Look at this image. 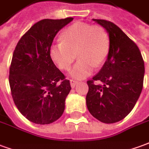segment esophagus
<instances>
[{"label":"esophagus","instance_id":"obj_1","mask_svg":"<svg viewBox=\"0 0 149 149\" xmlns=\"http://www.w3.org/2000/svg\"><path fill=\"white\" fill-rule=\"evenodd\" d=\"M77 84H78L77 81H75V80H71V81H70V84H71L72 88H74Z\"/></svg>","mask_w":149,"mask_h":149}]
</instances>
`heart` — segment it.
I'll use <instances>...</instances> for the list:
<instances>
[{
  "mask_svg": "<svg viewBox=\"0 0 149 149\" xmlns=\"http://www.w3.org/2000/svg\"><path fill=\"white\" fill-rule=\"evenodd\" d=\"M61 38V41L51 46V58L60 69L68 70L77 54L80 59L70 71V76L76 79L89 76L109 52V36L100 25L77 22L66 28Z\"/></svg>",
  "mask_w": 149,
  "mask_h": 149,
  "instance_id": "obj_1",
  "label": "heart"
}]
</instances>
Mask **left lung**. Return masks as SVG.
Instances as JSON below:
<instances>
[{"label":"left lung","instance_id":"obj_1","mask_svg":"<svg viewBox=\"0 0 149 149\" xmlns=\"http://www.w3.org/2000/svg\"><path fill=\"white\" fill-rule=\"evenodd\" d=\"M104 27L110 39L109 52L100 72L87 81L86 104L98 120L112 124L134 108L143 88L144 63L137 45L111 21L93 19ZM95 81L101 84L96 85Z\"/></svg>","mask_w":149,"mask_h":149}]
</instances>
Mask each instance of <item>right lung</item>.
<instances>
[{"label": "right lung", "mask_w": 149, "mask_h": 149, "mask_svg": "<svg viewBox=\"0 0 149 149\" xmlns=\"http://www.w3.org/2000/svg\"><path fill=\"white\" fill-rule=\"evenodd\" d=\"M73 20L44 19L22 36L15 48L9 68L13 101L24 117L37 125H49L65 111L70 82L50 56L54 37Z\"/></svg>", "instance_id": "add662e5"}]
</instances>
